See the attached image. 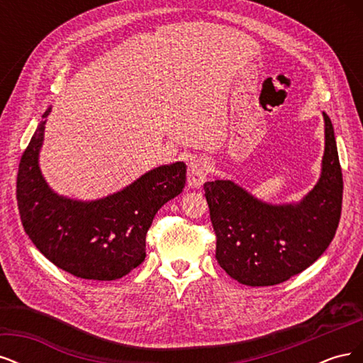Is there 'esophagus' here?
I'll return each instance as SVG.
<instances>
[{
  "instance_id": "34e87169",
  "label": "esophagus",
  "mask_w": 363,
  "mask_h": 363,
  "mask_svg": "<svg viewBox=\"0 0 363 363\" xmlns=\"http://www.w3.org/2000/svg\"><path fill=\"white\" fill-rule=\"evenodd\" d=\"M208 168H211V163H208L207 159H203V157H196L189 163L188 184L191 186V188H200V186L206 180Z\"/></svg>"
}]
</instances>
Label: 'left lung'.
Instances as JSON below:
<instances>
[{"instance_id":"8db88e82","label":"left lung","mask_w":363,"mask_h":363,"mask_svg":"<svg viewBox=\"0 0 363 363\" xmlns=\"http://www.w3.org/2000/svg\"><path fill=\"white\" fill-rule=\"evenodd\" d=\"M325 151L321 179L300 204L271 206L228 180L204 183L216 235V260L248 286L289 280L330 245L342 211V169L335 131L324 112Z\"/></svg>"}]
</instances>
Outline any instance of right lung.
<instances>
[{
  "label": "right lung",
  "instance_id": "right-lung-1",
  "mask_svg": "<svg viewBox=\"0 0 363 363\" xmlns=\"http://www.w3.org/2000/svg\"><path fill=\"white\" fill-rule=\"evenodd\" d=\"M43 130L40 121L18 168L16 201L26 233L50 262L75 277H124L144 262L147 232L159 208L183 191L186 164L159 167L103 200L72 201L54 194L42 177Z\"/></svg>",
  "mask_w": 363,
  "mask_h": 363
}]
</instances>
